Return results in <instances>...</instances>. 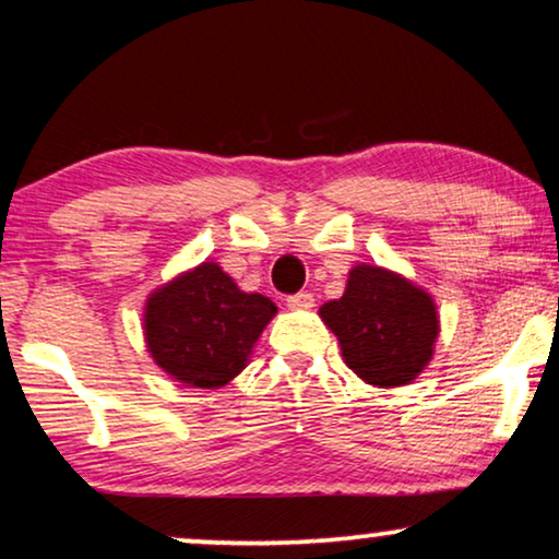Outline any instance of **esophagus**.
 Masks as SVG:
<instances>
[{
  "label": "esophagus",
  "mask_w": 559,
  "mask_h": 559,
  "mask_svg": "<svg viewBox=\"0 0 559 559\" xmlns=\"http://www.w3.org/2000/svg\"><path fill=\"white\" fill-rule=\"evenodd\" d=\"M316 306V297L310 293H297L287 297V308L289 310H310Z\"/></svg>",
  "instance_id": "esophagus-1"
}]
</instances>
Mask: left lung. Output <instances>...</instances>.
<instances>
[{"label":"left lung","instance_id":"8db88e82","mask_svg":"<svg viewBox=\"0 0 559 559\" xmlns=\"http://www.w3.org/2000/svg\"><path fill=\"white\" fill-rule=\"evenodd\" d=\"M318 316L336 333L349 369L377 388L416 380L439 336L431 295L372 264L354 266L344 295L325 302Z\"/></svg>","mask_w":559,"mask_h":559}]
</instances>
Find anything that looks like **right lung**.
<instances>
[{
  "mask_svg": "<svg viewBox=\"0 0 559 559\" xmlns=\"http://www.w3.org/2000/svg\"><path fill=\"white\" fill-rule=\"evenodd\" d=\"M274 313L270 297L243 293L215 262H202L148 297L143 331L166 374L213 390L241 372Z\"/></svg>",
  "mask_w": 559,
  "mask_h": 559,
  "instance_id": "obj_1",
  "label": "right lung"
}]
</instances>
